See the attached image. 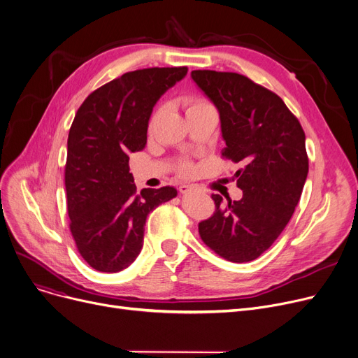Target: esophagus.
Listing matches in <instances>:
<instances>
[{
	"mask_svg": "<svg viewBox=\"0 0 358 358\" xmlns=\"http://www.w3.org/2000/svg\"><path fill=\"white\" fill-rule=\"evenodd\" d=\"M179 192L180 194H191V192H194V186L182 183V185H179Z\"/></svg>",
	"mask_w": 358,
	"mask_h": 358,
	"instance_id": "esophagus-1",
	"label": "esophagus"
}]
</instances>
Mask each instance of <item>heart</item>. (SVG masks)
<instances>
[{
	"label": "heart",
	"mask_w": 358,
	"mask_h": 358,
	"mask_svg": "<svg viewBox=\"0 0 358 358\" xmlns=\"http://www.w3.org/2000/svg\"><path fill=\"white\" fill-rule=\"evenodd\" d=\"M203 105H206V103H205V102H202V101H191V102H189L187 111H192V110L201 108V107H203ZM155 117H156V114L153 115V118H155ZM191 169H192L191 164H185V166H183V172H189Z\"/></svg>",
	"instance_id": "obj_1"
}]
</instances>
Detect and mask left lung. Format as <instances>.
Listing matches in <instances>:
<instances>
[{"label": "left lung", "mask_w": 358, "mask_h": 358, "mask_svg": "<svg viewBox=\"0 0 358 358\" xmlns=\"http://www.w3.org/2000/svg\"><path fill=\"white\" fill-rule=\"evenodd\" d=\"M221 121L222 156L236 172L240 201L213 195L214 215L199 222L202 241L234 263L257 259L292 218L308 176L305 133L280 96L233 72L192 71Z\"/></svg>", "instance_id": "obj_1"}]
</instances>
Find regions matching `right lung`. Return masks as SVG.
Wrapping results in <instances>:
<instances>
[{
    "label": "right lung",
    "instance_id": "add662e5",
    "mask_svg": "<svg viewBox=\"0 0 358 358\" xmlns=\"http://www.w3.org/2000/svg\"><path fill=\"white\" fill-rule=\"evenodd\" d=\"M187 68L127 72L94 91L68 137L65 186L71 233L92 268L115 273L140 255L147 215L173 199V186L136 191L130 153L143 150L156 102Z\"/></svg>",
    "mask_w": 358,
    "mask_h": 358
}]
</instances>
